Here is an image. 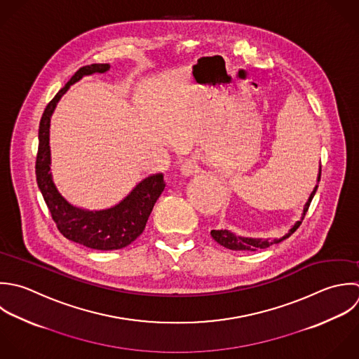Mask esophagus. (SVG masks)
Masks as SVG:
<instances>
[{"instance_id": "esophagus-1", "label": "esophagus", "mask_w": 359, "mask_h": 359, "mask_svg": "<svg viewBox=\"0 0 359 359\" xmlns=\"http://www.w3.org/2000/svg\"><path fill=\"white\" fill-rule=\"evenodd\" d=\"M180 172H182L183 176H193V175H196L198 172V166H197L196 161L189 158V159L183 161V163L180 166Z\"/></svg>"}]
</instances>
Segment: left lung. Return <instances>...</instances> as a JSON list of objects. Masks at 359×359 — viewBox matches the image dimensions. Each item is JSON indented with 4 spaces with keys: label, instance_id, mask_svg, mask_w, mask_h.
<instances>
[{
    "label": "left lung",
    "instance_id": "1",
    "mask_svg": "<svg viewBox=\"0 0 359 359\" xmlns=\"http://www.w3.org/2000/svg\"><path fill=\"white\" fill-rule=\"evenodd\" d=\"M320 175H322V168H320V172H319L318 182H320ZM318 187H319V186H316V187L313 189V191H312V194H311L308 203L305 204V207H304V214H302L301 221H298V222L290 229V232L285 233V235H284L283 238H280V239L269 241V239L242 238V236L233 235L232 232H229V231H226V229H219V231H215V229H214V231H211V236H212V239H214L217 243H219L221 246H224V248H226V249H231V250H249V252H256V250H259V249L270 248L273 243H280V242H283L284 239L290 238V236L301 226V224H302V221H304V218H305V215H306V212H308V210H309V205H311V203H312V198H313V196H315Z\"/></svg>",
    "mask_w": 359,
    "mask_h": 359
}]
</instances>
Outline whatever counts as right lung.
<instances>
[{
	"label": "right lung",
	"instance_id": "obj_1",
	"mask_svg": "<svg viewBox=\"0 0 359 359\" xmlns=\"http://www.w3.org/2000/svg\"><path fill=\"white\" fill-rule=\"evenodd\" d=\"M109 64L81 67L64 88L50 100L39 126V149L36 156V180L58 231L75 243L96 250H117L133 243L145 229L149 214L165 189L163 175L156 173L141 180L131 193L111 208L88 211L71 205L57 190L50 172V117L68 88L85 75L102 74Z\"/></svg>",
	"mask_w": 359,
	"mask_h": 359
}]
</instances>
